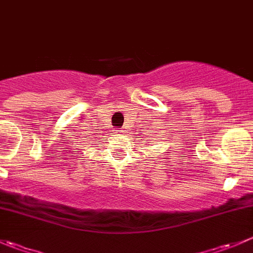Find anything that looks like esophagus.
Wrapping results in <instances>:
<instances>
[{"instance_id": "obj_1", "label": "esophagus", "mask_w": 253, "mask_h": 253, "mask_svg": "<svg viewBox=\"0 0 253 253\" xmlns=\"http://www.w3.org/2000/svg\"><path fill=\"white\" fill-rule=\"evenodd\" d=\"M124 129H122V128H119V129H116V133H119V134H122V133H124Z\"/></svg>"}]
</instances>
